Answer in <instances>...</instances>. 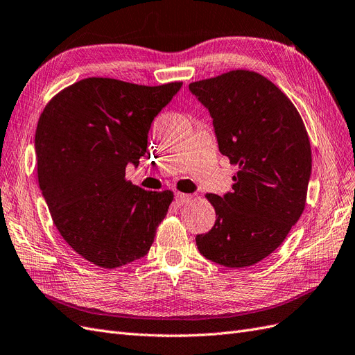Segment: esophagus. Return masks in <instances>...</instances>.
<instances>
[{
    "mask_svg": "<svg viewBox=\"0 0 355 355\" xmlns=\"http://www.w3.org/2000/svg\"><path fill=\"white\" fill-rule=\"evenodd\" d=\"M191 198H193V196H191V194H184V193H176L175 194V201H176L178 206L187 205Z\"/></svg>",
    "mask_w": 355,
    "mask_h": 355,
    "instance_id": "1",
    "label": "esophagus"
}]
</instances>
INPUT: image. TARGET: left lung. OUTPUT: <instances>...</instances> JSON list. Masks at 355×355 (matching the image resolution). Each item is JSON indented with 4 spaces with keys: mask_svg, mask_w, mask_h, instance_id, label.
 <instances>
[{
    "mask_svg": "<svg viewBox=\"0 0 355 355\" xmlns=\"http://www.w3.org/2000/svg\"><path fill=\"white\" fill-rule=\"evenodd\" d=\"M209 110L219 152L239 166L233 189L206 194L216 212L200 254L225 267L270 255L303 214L312 170L308 132L290 98L264 76L234 70L189 83Z\"/></svg>",
    "mask_w": 355,
    "mask_h": 355,
    "instance_id": "8db88e82",
    "label": "left lung"
}]
</instances>
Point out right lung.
Instances as JSON below:
<instances>
[{
	"instance_id": "right-lung-1",
	"label": "right lung",
	"mask_w": 355,
	"mask_h": 355,
	"mask_svg": "<svg viewBox=\"0 0 355 355\" xmlns=\"http://www.w3.org/2000/svg\"><path fill=\"white\" fill-rule=\"evenodd\" d=\"M180 88L89 78L61 91L38 119L42 194L64 241L95 266L145 257L167 215L173 193L132 185L125 168L145 157L152 121Z\"/></svg>"
}]
</instances>
